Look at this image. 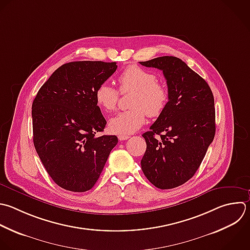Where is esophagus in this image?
Instances as JSON below:
<instances>
[{
  "mask_svg": "<svg viewBox=\"0 0 250 250\" xmlns=\"http://www.w3.org/2000/svg\"><path fill=\"white\" fill-rule=\"evenodd\" d=\"M130 137L129 136H126V135H119L118 136V139L119 141H125V140H128Z\"/></svg>",
  "mask_w": 250,
  "mask_h": 250,
  "instance_id": "obj_1",
  "label": "esophagus"
}]
</instances>
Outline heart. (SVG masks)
Returning <instances> with one entry per match:
<instances>
[{"label":"heart","mask_w":250,"mask_h":250,"mask_svg":"<svg viewBox=\"0 0 250 250\" xmlns=\"http://www.w3.org/2000/svg\"><path fill=\"white\" fill-rule=\"evenodd\" d=\"M118 84L121 94L133 93L130 102L132 109L122 111L109 120L108 128L111 133L133 134L145 124L146 114L157 117L165 109L168 91L157 81L153 72L138 65H130L119 75ZM95 100L104 111H113L119 101V92L107 83H102L96 89Z\"/></svg>","instance_id":"heart-1"}]
</instances>
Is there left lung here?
Listing matches in <instances>:
<instances>
[{
	"instance_id": "1",
	"label": "left lung",
	"mask_w": 250,
	"mask_h": 250,
	"mask_svg": "<svg viewBox=\"0 0 250 250\" xmlns=\"http://www.w3.org/2000/svg\"><path fill=\"white\" fill-rule=\"evenodd\" d=\"M140 63L162 70L168 87L165 109L143 134L142 170L156 188H173L195 174L214 139V97L206 81L176 57Z\"/></svg>"
}]
</instances>
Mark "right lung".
<instances>
[{
	"label": "right lung",
	"instance_id": "right-lung-1",
	"mask_svg": "<svg viewBox=\"0 0 250 250\" xmlns=\"http://www.w3.org/2000/svg\"><path fill=\"white\" fill-rule=\"evenodd\" d=\"M116 62H72L59 67L32 104L33 142L53 181L84 192L97 183L116 136H96L106 121L95 100L99 85L116 70Z\"/></svg>",
	"mask_w": 250,
	"mask_h": 250
}]
</instances>
